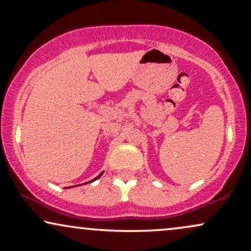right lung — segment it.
<instances>
[{"instance_id": "add662e5", "label": "right lung", "mask_w": 251, "mask_h": 251, "mask_svg": "<svg viewBox=\"0 0 251 251\" xmlns=\"http://www.w3.org/2000/svg\"><path fill=\"white\" fill-rule=\"evenodd\" d=\"M103 174V172H101V174H100L99 176H98V177H96V178H94V179H92V180H89V181H87V183H92V181H94V180H97L98 179V178H100V177H101V175ZM86 184V183H85ZM75 186H77V185H75Z\"/></svg>"}]
</instances>
